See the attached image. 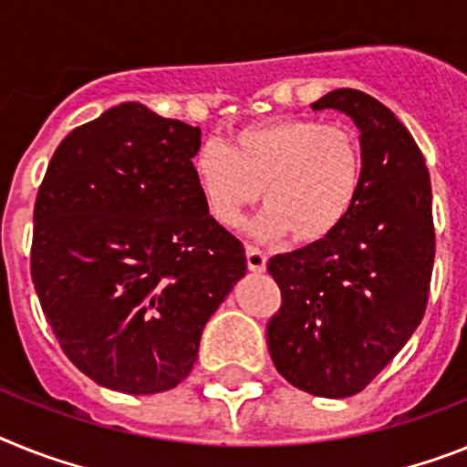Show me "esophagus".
<instances>
[{
  "instance_id": "1",
  "label": "esophagus",
  "mask_w": 467,
  "mask_h": 467,
  "mask_svg": "<svg viewBox=\"0 0 467 467\" xmlns=\"http://www.w3.org/2000/svg\"><path fill=\"white\" fill-rule=\"evenodd\" d=\"M265 261H268V256H265L261 249L246 244V265H249V270H254V273H264Z\"/></svg>"
}]
</instances>
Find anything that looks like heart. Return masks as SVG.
Masks as SVG:
<instances>
[{
	"label": "heart",
	"mask_w": 467,
	"mask_h": 467,
	"mask_svg": "<svg viewBox=\"0 0 467 467\" xmlns=\"http://www.w3.org/2000/svg\"><path fill=\"white\" fill-rule=\"evenodd\" d=\"M203 203L215 221L237 227L261 199L256 234L311 244L332 234L354 209L363 178L358 135L347 125L273 119L242 128L233 142H206L192 159Z\"/></svg>",
	"instance_id": "b5f03b06"
}]
</instances>
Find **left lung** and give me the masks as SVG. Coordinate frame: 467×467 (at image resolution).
Masks as SVG:
<instances>
[{"label":"left lung","instance_id":"8db88e82","mask_svg":"<svg viewBox=\"0 0 467 467\" xmlns=\"http://www.w3.org/2000/svg\"><path fill=\"white\" fill-rule=\"evenodd\" d=\"M313 109L354 119L363 178L335 233L268 261L282 304L265 332L270 358L289 385L344 399L378 378L425 316L434 265L432 187L420 147L375 97L342 88Z\"/></svg>","mask_w":467,"mask_h":467}]
</instances>
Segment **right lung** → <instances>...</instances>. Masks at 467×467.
Returning <instances> with one entry per match:
<instances>
[{
    "label": "right lung",
    "instance_id": "1",
    "mask_svg": "<svg viewBox=\"0 0 467 467\" xmlns=\"http://www.w3.org/2000/svg\"><path fill=\"white\" fill-rule=\"evenodd\" d=\"M202 130L128 101L64 137L33 211L30 275L64 354L123 394L173 389L246 273L203 203Z\"/></svg>",
    "mask_w": 467,
    "mask_h": 467
}]
</instances>
